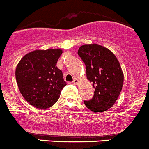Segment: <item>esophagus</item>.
<instances>
[{"label": "esophagus", "instance_id": "34e87169", "mask_svg": "<svg viewBox=\"0 0 149 149\" xmlns=\"http://www.w3.org/2000/svg\"><path fill=\"white\" fill-rule=\"evenodd\" d=\"M73 83H74V85H77V84H79V80H78L77 78H74V81H73Z\"/></svg>", "mask_w": 149, "mask_h": 149}]
</instances>
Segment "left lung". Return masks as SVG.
Masks as SVG:
<instances>
[{
    "instance_id": "obj_1",
    "label": "left lung",
    "mask_w": 149,
    "mask_h": 149,
    "mask_svg": "<svg viewBox=\"0 0 149 149\" xmlns=\"http://www.w3.org/2000/svg\"><path fill=\"white\" fill-rule=\"evenodd\" d=\"M86 66L88 80L95 88L90 101H84L93 112H104L113 107L122 91L124 74L117 57L98 44H85L77 52Z\"/></svg>"
}]
</instances>
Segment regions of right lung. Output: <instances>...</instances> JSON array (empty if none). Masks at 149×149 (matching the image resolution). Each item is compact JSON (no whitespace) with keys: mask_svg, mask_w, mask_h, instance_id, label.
Listing matches in <instances>:
<instances>
[{"mask_svg":"<svg viewBox=\"0 0 149 149\" xmlns=\"http://www.w3.org/2000/svg\"><path fill=\"white\" fill-rule=\"evenodd\" d=\"M61 49L35 50L22 58L16 68L20 93L30 105L45 109L56 103L66 85L61 70L56 67Z\"/></svg>","mask_w":149,"mask_h":149,"instance_id":"1","label":"right lung"}]
</instances>
